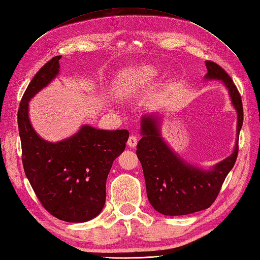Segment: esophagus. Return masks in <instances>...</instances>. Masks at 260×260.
<instances>
[{"mask_svg":"<svg viewBox=\"0 0 260 260\" xmlns=\"http://www.w3.org/2000/svg\"><path fill=\"white\" fill-rule=\"evenodd\" d=\"M126 144H128V147H130L132 149L136 148L137 144H138V138L136 136H130L129 139H128V141H126Z\"/></svg>","mask_w":260,"mask_h":260,"instance_id":"34e87169","label":"esophagus"}]
</instances>
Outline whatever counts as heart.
<instances>
[{
  "instance_id": "obj_1",
  "label": "heart",
  "mask_w": 260,
  "mask_h": 260,
  "mask_svg": "<svg viewBox=\"0 0 260 260\" xmlns=\"http://www.w3.org/2000/svg\"><path fill=\"white\" fill-rule=\"evenodd\" d=\"M156 73V68L149 64L125 68L116 75L112 81V90L120 97L131 96L139 87L153 78Z\"/></svg>"
}]
</instances>
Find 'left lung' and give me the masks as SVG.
Listing matches in <instances>:
<instances>
[{"mask_svg":"<svg viewBox=\"0 0 260 260\" xmlns=\"http://www.w3.org/2000/svg\"><path fill=\"white\" fill-rule=\"evenodd\" d=\"M205 65L207 73L204 79L220 81L237 112L236 140L230 156L207 169L194 166L183 159L163 138L162 115L149 112L141 117L142 138L137 145V155L142 166L150 204L167 216L187 215L210 207L237 159L238 137L244 119L242 98L223 68L210 60Z\"/></svg>","mask_w":260,"mask_h":260,"instance_id":"1","label":"left lung"}]
</instances>
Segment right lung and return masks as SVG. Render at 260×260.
Masks as SVG:
<instances>
[{"label": "right lung", "mask_w": 260, "mask_h": 260, "mask_svg": "<svg viewBox=\"0 0 260 260\" xmlns=\"http://www.w3.org/2000/svg\"><path fill=\"white\" fill-rule=\"evenodd\" d=\"M60 56L44 65L29 82L17 112L23 167L42 205L53 216L85 223L103 211L106 182L122 153L128 130H101L82 124L73 136L49 142L30 123L29 101L59 75Z\"/></svg>", "instance_id": "1"}]
</instances>
